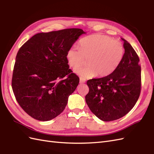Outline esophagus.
Masks as SVG:
<instances>
[{
    "label": "esophagus",
    "mask_w": 154,
    "mask_h": 154,
    "mask_svg": "<svg viewBox=\"0 0 154 154\" xmlns=\"http://www.w3.org/2000/svg\"><path fill=\"white\" fill-rule=\"evenodd\" d=\"M86 82V80L85 78H82V77H80V82L81 83H85Z\"/></svg>",
    "instance_id": "obj_1"
}]
</instances>
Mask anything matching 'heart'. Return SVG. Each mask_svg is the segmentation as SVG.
Segmentation results:
<instances>
[{
	"mask_svg": "<svg viewBox=\"0 0 154 154\" xmlns=\"http://www.w3.org/2000/svg\"><path fill=\"white\" fill-rule=\"evenodd\" d=\"M80 48L70 47L66 53L69 66L76 68L87 59V66L74 70L85 78L106 76L112 72L122 62L125 50L123 44L103 35L96 34L84 37L79 42Z\"/></svg>",
	"mask_w": 154,
	"mask_h": 154,
	"instance_id": "1",
	"label": "heart"
}]
</instances>
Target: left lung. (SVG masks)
Listing matches in <instances>:
<instances>
[{
	"label": "left lung",
	"instance_id": "left-lung-1",
	"mask_svg": "<svg viewBox=\"0 0 154 154\" xmlns=\"http://www.w3.org/2000/svg\"><path fill=\"white\" fill-rule=\"evenodd\" d=\"M124 42L122 62L109 75L87 82L89 91L86 103L100 119L111 122L123 117L136 105L141 93L139 58L128 42Z\"/></svg>",
	"mask_w": 154,
	"mask_h": 154
}]
</instances>
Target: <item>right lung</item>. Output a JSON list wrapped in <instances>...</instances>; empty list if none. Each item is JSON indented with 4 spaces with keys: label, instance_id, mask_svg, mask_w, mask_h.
Returning a JSON list of instances; mask_svg holds the SVG:
<instances>
[{
    "label": "right lung",
    "instance_id": "obj_1",
    "mask_svg": "<svg viewBox=\"0 0 154 154\" xmlns=\"http://www.w3.org/2000/svg\"><path fill=\"white\" fill-rule=\"evenodd\" d=\"M83 33L78 28L40 32L18 50L11 86L18 103L32 118L49 121L66 108L80 81L66 53Z\"/></svg>",
    "mask_w": 154,
    "mask_h": 154
}]
</instances>
